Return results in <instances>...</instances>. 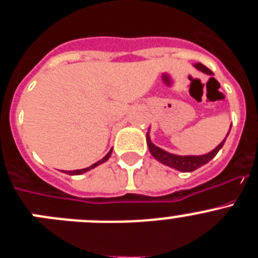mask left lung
Wrapping results in <instances>:
<instances>
[{
	"instance_id": "obj_1",
	"label": "left lung",
	"mask_w": 258,
	"mask_h": 258,
	"mask_svg": "<svg viewBox=\"0 0 258 258\" xmlns=\"http://www.w3.org/2000/svg\"><path fill=\"white\" fill-rule=\"evenodd\" d=\"M194 67L197 68V70L202 71V72H204V74L207 75H211V76L213 75V72H212L209 68H207L204 64H202V63H197V64H194ZM230 129H231V125H230ZM229 133L230 131L227 132L225 140H223L222 142L216 147V149L212 150L211 152H208V154L187 155V156H181V155L170 154V152L165 151V150L155 146L154 143L151 142V138H150V132H147V134H146V140H147V146H149L150 152H151V155L156 159L157 161H160L161 164H164V165L166 166H170V168H173V169L179 170V172H194V170H197L198 168H200V166L206 165L207 163H209V161H211L216 155H217V152L222 149L223 143H225V141H226Z\"/></svg>"
}]
</instances>
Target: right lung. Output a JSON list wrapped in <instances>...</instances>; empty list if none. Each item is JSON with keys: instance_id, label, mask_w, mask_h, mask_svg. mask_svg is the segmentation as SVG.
<instances>
[{"instance_id": "obj_1", "label": "right lung", "mask_w": 258, "mask_h": 258, "mask_svg": "<svg viewBox=\"0 0 258 258\" xmlns=\"http://www.w3.org/2000/svg\"><path fill=\"white\" fill-rule=\"evenodd\" d=\"M111 154H112V149L109 150L108 154H107L106 156L103 157V159H101V160H99V161H97V163H94V164H93V165L88 166V168H84V169H77V170H68V172H67V170H63V173H67V174H70V175H79V174H83V173L89 172V170H90V169H94L95 166H98V165H101V164L106 163V161L109 159V156H111Z\"/></svg>"}]
</instances>
